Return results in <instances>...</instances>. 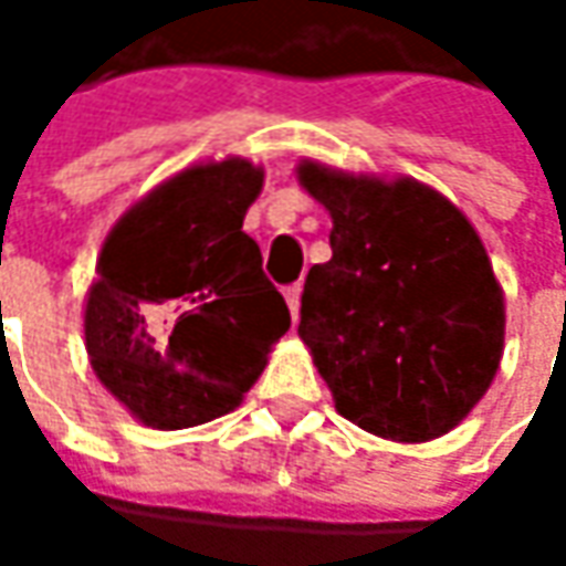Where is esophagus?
<instances>
[{
    "label": "esophagus",
    "instance_id": "esophagus-1",
    "mask_svg": "<svg viewBox=\"0 0 566 566\" xmlns=\"http://www.w3.org/2000/svg\"><path fill=\"white\" fill-rule=\"evenodd\" d=\"M283 295H286V305H290L293 317H298V298H302V286H298V283H290V286H283Z\"/></svg>",
    "mask_w": 566,
    "mask_h": 566
}]
</instances>
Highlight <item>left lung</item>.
<instances>
[{"instance_id": "left-lung-1", "label": "left lung", "mask_w": 566, "mask_h": 566, "mask_svg": "<svg viewBox=\"0 0 566 566\" xmlns=\"http://www.w3.org/2000/svg\"><path fill=\"white\" fill-rule=\"evenodd\" d=\"M298 182L331 210V261L305 276L298 337L343 419L419 444L485 397L504 349V295L469 220L416 179L317 164Z\"/></svg>"}]
</instances>
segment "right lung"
I'll list each match as a JSON object with an SVG mask.
<instances>
[{"instance_id": "add662e5", "label": "right lung", "mask_w": 566, "mask_h": 566, "mask_svg": "<svg viewBox=\"0 0 566 566\" xmlns=\"http://www.w3.org/2000/svg\"><path fill=\"white\" fill-rule=\"evenodd\" d=\"M264 172L191 166L109 232L87 293L97 378L144 424L191 428L239 406L290 331V308L242 229Z\"/></svg>"}]
</instances>
